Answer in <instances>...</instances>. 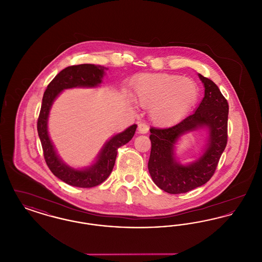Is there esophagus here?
Returning <instances> with one entry per match:
<instances>
[{
	"mask_svg": "<svg viewBox=\"0 0 262 262\" xmlns=\"http://www.w3.org/2000/svg\"><path fill=\"white\" fill-rule=\"evenodd\" d=\"M148 128H149V127H148V125H146L145 123H140V124H138L137 130H138V133H139V134L144 135V134H147Z\"/></svg>",
	"mask_w": 262,
	"mask_h": 262,
	"instance_id": "1",
	"label": "esophagus"
}]
</instances>
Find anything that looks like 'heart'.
I'll list each match as a JSON object with an SVG mask.
<instances>
[{"label": "heart", "instance_id": "obj_1", "mask_svg": "<svg viewBox=\"0 0 262 262\" xmlns=\"http://www.w3.org/2000/svg\"><path fill=\"white\" fill-rule=\"evenodd\" d=\"M134 91L137 104L151 107V120L159 125L180 121L199 97V88L193 80L168 74L139 75L134 81Z\"/></svg>", "mask_w": 262, "mask_h": 262}]
</instances>
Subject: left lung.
Instances as JSON below:
<instances>
[{"instance_id":"1","label":"left lung","mask_w":262,"mask_h":262,"mask_svg":"<svg viewBox=\"0 0 262 262\" xmlns=\"http://www.w3.org/2000/svg\"><path fill=\"white\" fill-rule=\"evenodd\" d=\"M204 97L191 115L167 128H150L151 152L148 171L154 184L168 193H184L206 184L211 178L227 144L229 106L218 86L199 74ZM206 134V144L192 162L181 163L176 145L193 131Z\"/></svg>"}]
</instances>
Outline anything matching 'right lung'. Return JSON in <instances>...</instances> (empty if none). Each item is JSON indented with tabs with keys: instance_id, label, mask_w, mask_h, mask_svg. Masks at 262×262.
I'll list each match as a JSON object with an SVG mask.
<instances>
[{
	"instance_id": "add662e5",
	"label": "right lung",
	"mask_w": 262,
	"mask_h": 262,
	"mask_svg": "<svg viewBox=\"0 0 262 262\" xmlns=\"http://www.w3.org/2000/svg\"><path fill=\"white\" fill-rule=\"evenodd\" d=\"M107 70L108 68L103 66L91 63L68 67L54 77L43 95L37 130L45 161L53 174L73 187H92L103 183L112 172L118 148L127 143L135 136L137 129V125L135 124L114 135L104 143L92 163L81 168H75L64 162L51 140L48 120L55 100L66 89L99 88L103 83V78L106 75L105 71Z\"/></svg>"
}]
</instances>
